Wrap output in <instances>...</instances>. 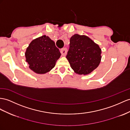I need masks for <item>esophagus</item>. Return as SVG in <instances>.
Segmentation results:
<instances>
[{
  "label": "esophagus",
  "mask_w": 130,
  "mask_h": 130,
  "mask_svg": "<svg viewBox=\"0 0 130 130\" xmlns=\"http://www.w3.org/2000/svg\"><path fill=\"white\" fill-rule=\"evenodd\" d=\"M60 52H61V54H62V55H66V53H67V49H66V48H62V49H61V50H60Z\"/></svg>",
  "instance_id": "1"
}]
</instances>
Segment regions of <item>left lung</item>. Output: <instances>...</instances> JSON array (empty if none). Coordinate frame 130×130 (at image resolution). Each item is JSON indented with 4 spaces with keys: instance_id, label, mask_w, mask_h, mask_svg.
Listing matches in <instances>:
<instances>
[{
    "instance_id": "left-lung-1",
    "label": "left lung",
    "mask_w": 130,
    "mask_h": 130,
    "mask_svg": "<svg viewBox=\"0 0 130 130\" xmlns=\"http://www.w3.org/2000/svg\"><path fill=\"white\" fill-rule=\"evenodd\" d=\"M101 49L88 37L75 34L70 40V47L66 58L75 72L87 75L101 62Z\"/></svg>"
}]
</instances>
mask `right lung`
<instances>
[{
	"instance_id": "1",
	"label": "right lung",
	"mask_w": 130,
	"mask_h": 130,
	"mask_svg": "<svg viewBox=\"0 0 130 130\" xmlns=\"http://www.w3.org/2000/svg\"><path fill=\"white\" fill-rule=\"evenodd\" d=\"M60 55L54 42L45 35L33 40L25 52L29 69L38 74L51 71Z\"/></svg>"
}]
</instances>
